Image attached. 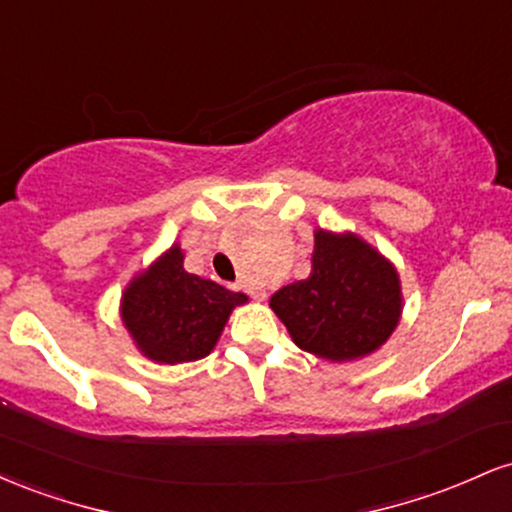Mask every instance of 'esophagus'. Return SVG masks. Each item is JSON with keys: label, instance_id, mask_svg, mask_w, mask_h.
Masks as SVG:
<instances>
[{"label": "esophagus", "instance_id": "esophagus-1", "mask_svg": "<svg viewBox=\"0 0 512 512\" xmlns=\"http://www.w3.org/2000/svg\"><path fill=\"white\" fill-rule=\"evenodd\" d=\"M240 289H245V286H243V284H240ZM245 291H248V293H250V296H252V298H255V301H264V298H267V293H264V291H250V289H245Z\"/></svg>", "mask_w": 512, "mask_h": 512}]
</instances>
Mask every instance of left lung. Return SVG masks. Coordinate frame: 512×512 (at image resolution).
Masks as SVG:
<instances>
[{
  "instance_id": "1",
  "label": "left lung",
  "mask_w": 512,
  "mask_h": 512,
  "mask_svg": "<svg viewBox=\"0 0 512 512\" xmlns=\"http://www.w3.org/2000/svg\"><path fill=\"white\" fill-rule=\"evenodd\" d=\"M269 308L303 351L356 361L395 332L402 286L395 264L366 240L317 228L310 276L276 291Z\"/></svg>"
}]
</instances>
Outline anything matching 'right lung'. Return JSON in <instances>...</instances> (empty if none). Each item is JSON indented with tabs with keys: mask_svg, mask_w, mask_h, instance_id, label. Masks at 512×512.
Returning a JSON list of instances; mask_svg holds the SVG:
<instances>
[{
	"mask_svg": "<svg viewBox=\"0 0 512 512\" xmlns=\"http://www.w3.org/2000/svg\"><path fill=\"white\" fill-rule=\"evenodd\" d=\"M182 260L180 245H173L129 281L120 303L122 322L137 349L168 366L209 356L233 308L248 303L245 293L185 272Z\"/></svg>",
	"mask_w": 512,
	"mask_h": 512,
	"instance_id": "1",
	"label": "right lung"
}]
</instances>
